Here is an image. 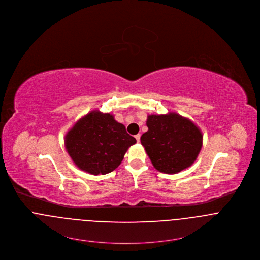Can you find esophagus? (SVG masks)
Instances as JSON below:
<instances>
[{
  "mask_svg": "<svg viewBox=\"0 0 260 260\" xmlns=\"http://www.w3.org/2000/svg\"><path fill=\"white\" fill-rule=\"evenodd\" d=\"M140 137H141V135H140V134H137V135H135V139L137 140V142L140 141Z\"/></svg>",
  "mask_w": 260,
  "mask_h": 260,
  "instance_id": "34e87169",
  "label": "esophagus"
}]
</instances>
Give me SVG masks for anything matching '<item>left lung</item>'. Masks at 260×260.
<instances>
[{"mask_svg":"<svg viewBox=\"0 0 260 260\" xmlns=\"http://www.w3.org/2000/svg\"><path fill=\"white\" fill-rule=\"evenodd\" d=\"M141 144L161 173L177 174L192 165L203 146V134L189 119L177 113L149 115Z\"/></svg>","mask_w":260,"mask_h":260,"instance_id":"left-lung-1","label":"left lung"}]
</instances>
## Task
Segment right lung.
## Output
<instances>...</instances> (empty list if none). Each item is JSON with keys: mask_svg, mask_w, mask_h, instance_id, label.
<instances>
[{"mask_svg": "<svg viewBox=\"0 0 260 260\" xmlns=\"http://www.w3.org/2000/svg\"><path fill=\"white\" fill-rule=\"evenodd\" d=\"M136 139L109 113L91 111L67 133L66 149L73 163L91 175H105L118 167Z\"/></svg>", "mask_w": 260, "mask_h": 260, "instance_id": "right-lung-1", "label": "right lung"}]
</instances>
